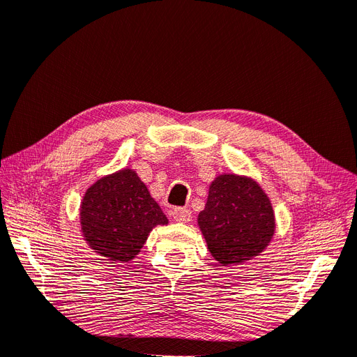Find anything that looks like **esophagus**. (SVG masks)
<instances>
[{"label":"esophagus","mask_w":357,"mask_h":357,"mask_svg":"<svg viewBox=\"0 0 357 357\" xmlns=\"http://www.w3.org/2000/svg\"><path fill=\"white\" fill-rule=\"evenodd\" d=\"M173 218L177 222H189L192 218V212L188 208H176L173 211Z\"/></svg>","instance_id":"34e87169"}]
</instances>
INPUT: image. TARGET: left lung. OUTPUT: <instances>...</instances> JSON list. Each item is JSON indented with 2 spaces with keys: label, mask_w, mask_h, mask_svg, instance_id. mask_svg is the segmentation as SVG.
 Instances as JSON below:
<instances>
[{
  "label": "left lung",
  "mask_w": 357,
  "mask_h": 357,
  "mask_svg": "<svg viewBox=\"0 0 357 357\" xmlns=\"http://www.w3.org/2000/svg\"><path fill=\"white\" fill-rule=\"evenodd\" d=\"M199 228L221 265L243 264L266 249L275 233L273 205L250 177L221 174L211 183Z\"/></svg>",
  "instance_id": "8db88e82"
}]
</instances>
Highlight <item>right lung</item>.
I'll return each mask as SVG.
<instances>
[{"label":"right lung","instance_id":"1","mask_svg":"<svg viewBox=\"0 0 357 357\" xmlns=\"http://www.w3.org/2000/svg\"><path fill=\"white\" fill-rule=\"evenodd\" d=\"M168 220L136 171L123 168L93 183L83 196L80 225L84 240L111 262H129L156 225Z\"/></svg>","mask_w":357,"mask_h":357}]
</instances>
